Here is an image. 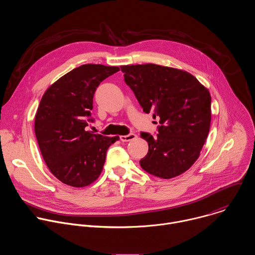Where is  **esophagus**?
<instances>
[{
    "label": "esophagus",
    "instance_id": "esophagus-1",
    "mask_svg": "<svg viewBox=\"0 0 255 255\" xmlns=\"http://www.w3.org/2000/svg\"><path fill=\"white\" fill-rule=\"evenodd\" d=\"M136 137H137L136 134L130 133V134H128V135H122V136H120V140L123 141V142H128V141H131V140L136 139Z\"/></svg>",
    "mask_w": 255,
    "mask_h": 255
}]
</instances>
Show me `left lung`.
Here are the masks:
<instances>
[{
    "label": "left lung",
    "instance_id": "left-lung-1",
    "mask_svg": "<svg viewBox=\"0 0 255 255\" xmlns=\"http://www.w3.org/2000/svg\"><path fill=\"white\" fill-rule=\"evenodd\" d=\"M125 83L145 113L159 119L158 134L141 132L148 153L139 162L148 173L172 178L199 158L211 124V95L188 71L153 63L122 65ZM157 124V122H154Z\"/></svg>",
    "mask_w": 255,
    "mask_h": 255
}]
</instances>
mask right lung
<instances>
[{
	"mask_svg": "<svg viewBox=\"0 0 255 255\" xmlns=\"http://www.w3.org/2000/svg\"><path fill=\"white\" fill-rule=\"evenodd\" d=\"M118 66L83 64L52 84L35 115V135L42 157L61 183L83 188L103 170L107 150L119 136L87 131L94 94L100 83L119 71Z\"/></svg>",
	"mask_w": 255,
	"mask_h": 255,
	"instance_id": "obj_1",
	"label": "right lung"
}]
</instances>
